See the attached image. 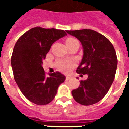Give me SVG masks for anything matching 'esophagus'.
I'll return each instance as SVG.
<instances>
[{
  "mask_svg": "<svg viewBox=\"0 0 129 129\" xmlns=\"http://www.w3.org/2000/svg\"><path fill=\"white\" fill-rule=\"evenodd\" d=\"M71 78H72V77L70 76H67L66 77V80H70V79Z\"/></svg>",
  "mask_w": 129,
  "mask_h": 129,
  "instance_id": "1",
  "label": "esophagus"
}]
</instances>
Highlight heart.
Instances as JSON below:
<instances>
[{
	"label": "heart",
	"mask_w": 129,
	"mask_h": 129,
	"mask_svg": "<svg viewBox=\"0 0 129 129\" xmlns=\"http://www.w3.org/2000/svg\"><path fill=\"white\" fill-rule=\"evenodd\" d=\"M78 40L72 37H69L66 39V44L67 47L70 46ZM75 65V61L74 60H59L56 63L57 68L63 72H68Z\"/></svg>",
	"instance_id": "1"
}]
</instances>
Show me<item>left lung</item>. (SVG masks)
<instances>
[{
    "mask_svg": "<svg viewBox=\"0 0 129 129\" xmlns=\"http://www.w3.org/2000/svg\"><path fill=\"white\" fill-rule=\"evenodd\" d=\"M67 33L82 45L84 54L77 73L88 76L72 91L73 98L85 106L96 104L104 98L114 81L118 63L116 51L105 36L95 31L82 29Z\"/></svg>",
    "mask_w": 129,
    "mask_h": 129,
    "instance_id": "obj_1",
    "label": "left lung"
}]
</instances>
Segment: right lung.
<instances>
[{"mask_svg":"<svg viewBox=\"0 0 129 129\" xmlns=\"http://www.w3.org/2000/svg\"><path fill=\"white\" fill-rule=\"evenodd\" d=\"M66 35L63 30L37 27L21 35L15 43L11 57L14 78L23 95L34 104H49L64 82L66 77L59 72L47 77L42 64L53 43Z\"/></svg>","mask_w":129,"mask_h":129,"instance_id":"right-lung-1","label":"right lung"}]
</instances>
